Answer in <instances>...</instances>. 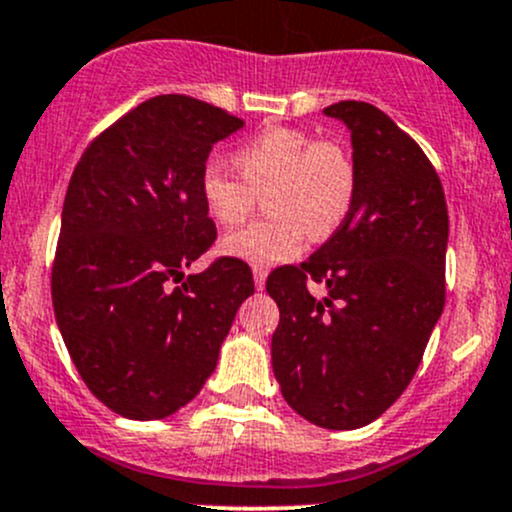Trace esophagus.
<instances>
[{
	"mask_svg": "<svg viewBox=\"0 0 512 512\" xmlns=\"http://www.w3.org/2000/svg\"><path fill=\"white\" fill-rule=\"evenodd\" d=\"M252 275H255V287L257 289L265 287V280H267V270H265V267H255V272H252Z\"/></svg>",
	"mask_w": 512,
	"mask_h": 512,
	"instance_id": "obj_1",
	"label": "esophagus"
}]
</instances>
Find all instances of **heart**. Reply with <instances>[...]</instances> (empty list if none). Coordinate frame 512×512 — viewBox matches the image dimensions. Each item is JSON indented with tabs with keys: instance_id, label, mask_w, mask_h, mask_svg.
<instances>
[{
	"instance_id": "b5f03b06",
	"label": "heart",
	"mask_w": 512,
	"mask_h": 512,
	"mask_svg": "<svg viewBox=\"0 0 512 512\" xmlns=\"http://www.w3.org/2000/svg\"><path fill=\"white\" fill-rule=\"evenodd\" d=\"M237 173L208 163L200 175V195L210 218L237 225L267 190L270 218L235 230L223 240L230 257L255 267L292 260L307 237H329L352 213L359 170L354 153L339 138L294 126H272L232 153Z\"/></svg>"
}]
</instances>
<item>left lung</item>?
Returning <instances> with one entry per match:
<instances>
[{
	"instance_id": "obj_1",
	"label": "left lung",
	"mask_w": 512,
	"mask_h": 512,
	"mask_svg": "<svg viewBox=\"0 0 512 512\" xmlns=\"http://www.w3.org/2000/svg\"><path fill=\"white\" fill-rule=\"evenodd\" d=\"M359 188L339 230L299 265L277 267L272 369L314 426L352 431L379 418L414 379L446 304L448 208L421 146L381 108L339 101ZM309 284L328 287L324 300Z\"/></svg>"
}]
</instances>
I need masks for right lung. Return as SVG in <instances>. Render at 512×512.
<instances>
[{
	"instance_id": "1",
	"label": "right lung",
	"mask_w": 512,
	"mask_h": 512,
	"mask_svg": "<svg viewBox=\"0 0 512 512\" xmlns=\"http://www.w3.org/2000/svg\"><path fill=\"white\" fill-rule=\"evenodd\" d=\"M242 121L213 103L163 94L86 146L71 173L51 267V302L71 361L113 414L153 421L198 396L218 364L252 270L218 257L200 175Z\"/></svg>"
}]
</instances>
